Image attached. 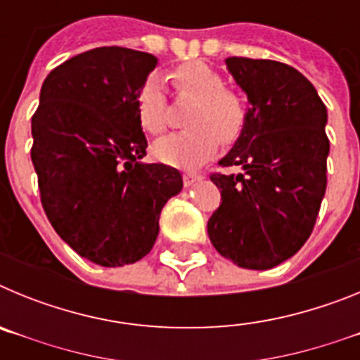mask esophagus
Listing matches in <instances>:
<instances>
[{
  "label": "esophagus",
  "instance_id": "esophagus-1",
  "mask_svg": "<svg viewBox=\"0 0 360 360\" xmlns=\"http://www.w3.org/2000/svg\"><path fill=\"white\" fill-rule=\"evenodd\" d=\"M202 178H203L202 174H198V173H184V184L189 187V186H193V184L200 182Z\"/></svg>",
  "mask_w": 360,
  "mask_h": 360
}]
</instances>
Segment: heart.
<instances>
[{
  "mask_svg": "<svg viewBox=\"0 0 360 360\" xmlns=\"http://www.w3.org/2000/svg\"><path fill=\"white\" fill-rule=\"evenodd\" d=\"M171 81L180 97L195 101L186 119L189 129L160 139L153 146V153L164 164L196 167L214 155L219 142L229 146L240 139L247 110L240 95L225 88L224 77L203 63L178 66L171 72ZM136 117L153 135L167 128V101L157 79L146 81L139 91Z\"/></svg>",
  "mask_w": 360,
  "mask_h": 360,
  "instance_id": "b5f03b06",
  "label": "heart"
}]
</instances>
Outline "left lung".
I'll return each instance as SVG.
<instances>
[{"label": "left lung", "mask_w": 360, "mask_h": 360, "mask_svg": "<svg viewBox=\"0 0 360 360\" xmlns=\"http://www.w3.org/2000/svg\"><path fill=\"white\" fill-rule=\"evenodd\" d=\"M247 94L243 133L218 162L243 173H212L221 203L207 221L214 249L238 266L266 270L310 238L326 191V106L303 73L270 59L229 57Z\"/></svg>", "instance_id": "obj_1"}]
</instances>
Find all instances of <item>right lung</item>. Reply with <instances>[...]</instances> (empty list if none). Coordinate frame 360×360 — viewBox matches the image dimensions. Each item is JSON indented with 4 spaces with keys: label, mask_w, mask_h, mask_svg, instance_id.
<instances>
[{
    "label": "right lung",
    "mask_w": 360,
    "mask_h": 360,
    "mask_svg": "<svg viewBox=\"0 0 360 360\" xmlns=\"http://www.w3.org/2000/svg\"><path fill=\"white\" fill-rule=\"evenodd\" d=\"M158 65L151 53L101 46L49 73L32 117L30 157L50 224L79 256L103 266L153 249L180 171L144 164L136 97Z\"/></svg>",
    "instance_id": "obj_1"
}]
</instances>
